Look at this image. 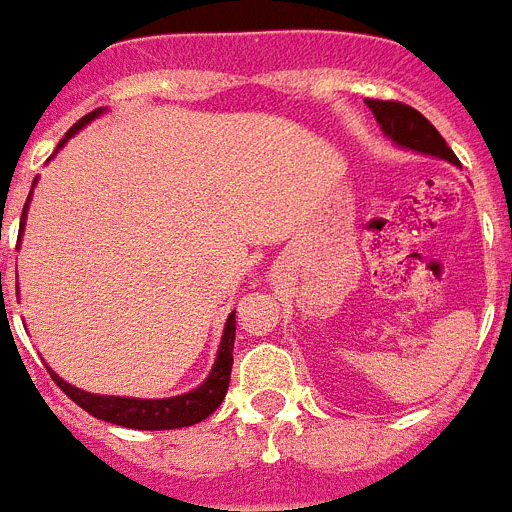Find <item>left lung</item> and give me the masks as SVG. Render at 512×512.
<instances>
[{
	"label": "left lung",
	"instance_id": "1",
	"mask_svg": "<svg viewBox=\"0 0 512 512\" xmlns=\"http://www.w3.org/2000/svg\"><path fill=\"white\" fill-rule=\"evenodd\" d=\"M366 105L371 108V113L376 115L381 131L389 136L394 144L404 146V149L422 151V154H430V157L446 159L451 164H459L456 154L451 151V146L446 144L441 133L435 131L433 123L425 118L422 113H417L415 108L404 105L397 100H366Z\"/></svg>",
	"mask_w": 512,
	"mask_h": 512
}]
</instances>
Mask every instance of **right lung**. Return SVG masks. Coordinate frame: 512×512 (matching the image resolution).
<instances>
[{"mask_svg":"<svg viewBox=\"0 0 512 512\" xmlns=\"http://www.w3.org/2000/svg\"><path fill=\"white\" fill-rule=\"evenodd\" d=\"M102 113V108L92 110L90 115H84L82 121H77L74 126L66 131L64 139L59 141V149L66 144V139H71L79 128H84L92 118ZM53 157V154H51ZM33 193V190H30ZM30 203V198H28ZM28 203L22 208L20 229L25 226V216H28ZM234 332H237V322H234V311L226 319L224 337H221L219 355H216V363H213L208 379L203 381L198 389L188 391V394H180V397L170 399H133V397H105V394H90V391H82L77 386L66 384L61 376L48 368L51 379L56 381V386H61L66 397L71 402H77L84 412H90L92 417L105 422H113V425H123V428L133 430H172V428H188L195 422L206 420L211 412H216L221 402L226 397V389H229L231 379V363H234Z\"/></svg>","mask_w":512,"mask_h":512,"instance_id":"1","label":"right lung"}]
</instances>
